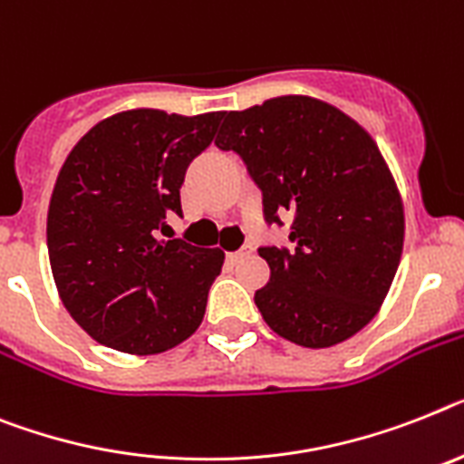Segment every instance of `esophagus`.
<instances>
[{"label": "esophagus", "instance_id": "esophagus-1", "mask_svg": "<svg viewBox=\"0 0 464 464\" xmlns=\"http://www.w3.org/2000/svg\"><path fill=\"white\" fill-rule=\"evenodd\" d=\"M247 255H250V247H240V250H236V252H228V255H226V259H228L231 264H238L240 259Z\"/></svg>", "mask_w": 464, "mask_h": 464}]
</instances>
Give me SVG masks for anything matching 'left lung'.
<instances>
[{"instance_id":"left-lung-1","label":"left lung","mask_w":464,"mask_h":464,"mask_svg":"<svg viewBox=\"0 0 464 464\" xmlns=\"http://www.w3.org/2000/svg\"><path fill=\"white\" fill-rule=\"evenodd\" d=\"M214 143L243 158L268 226L292 217L290 247H259L271 280L255 304L268 328L323 349L368 325L403 250V205L371 134L323 101L278 96L226 112Z\"/></svg>"}]
</instances>
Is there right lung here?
I'll return each instance as SVG.
<instances>
[{
  "label": "right lung",
  "mask_w": 464,
  "mask_h": 464,
  "mask_svg": "<svg viewBox=\"0 0 464 464\" xmlns=\"http://www.w3.org/2000/svg\"><path fill=\"white\" fill-rule=\"evenodd\" d=\"M221 112L139 108L82 136L53 186L46 245L58 295L82 330L124 353H162L196 333L224 252L169 238L186 169Z\"/></svg>",
  "instance_id": "1"
}]
</instances>
